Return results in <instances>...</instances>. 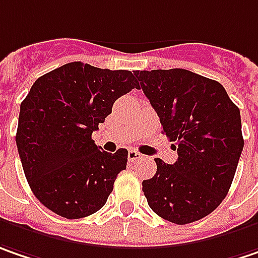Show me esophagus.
I'll return each mask as SVG.
<instances>
[{
    "label": "esophagus",
    "instance_id": "1",
    "mask_svg": "<svg viewBox=\"0 0 258 258\" xmlns=\"http://www.w3.org/2000/svg\"><path fill=\"white\" fill-rule=\"evenodd\" d=\"M142 156H143V155H142V153H139L137 150H133V149H131V150L128 152V160H130V162H134V160L142 159Z\"/></svg>",
    "mask_w": 258,
    "mask_h": 258
}]
</instances>
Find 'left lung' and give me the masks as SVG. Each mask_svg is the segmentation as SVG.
Wrapping results in <instances>:
<instances>
[{"label":"left lung","instance_id":"obj_1","mask_svg":"<svg viewBox=\"0 0 258 258\" xmlns=\"http://www.w3.org/2000/svg\"><path fill=\"white\" fill-rule=\"evenodd\" d=\"M134 76L178 153L174 165L155 159L156 174L143 181L147 203L176 225L200 220L231 188L244 147L239 109L222 84L188 70Z\"/></svg>","mask_w":258,"mask_h":258}]
</instances>
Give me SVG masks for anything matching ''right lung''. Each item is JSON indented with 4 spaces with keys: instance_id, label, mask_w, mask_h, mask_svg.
Here are the masks:
<instances>
[{
    "instance_id": "obj_1",
    "label": "right lung",
    "mask_w": 258,
    "mask_h": 258,
    "mask_svg": "<svg viewBox=\"0 0 258 258\" xmlns=\"http://www.w3.org/2000/svg\"><path fill=\"white\" fill-rule=\"evenodd\" d=\"M131 89H139L131 71L80 61L33 83L20 105L16 143L35 197L53 213L80 219L105 206L128 152L100 150L92 133Z\"/></svg>"
}]
</instances>
